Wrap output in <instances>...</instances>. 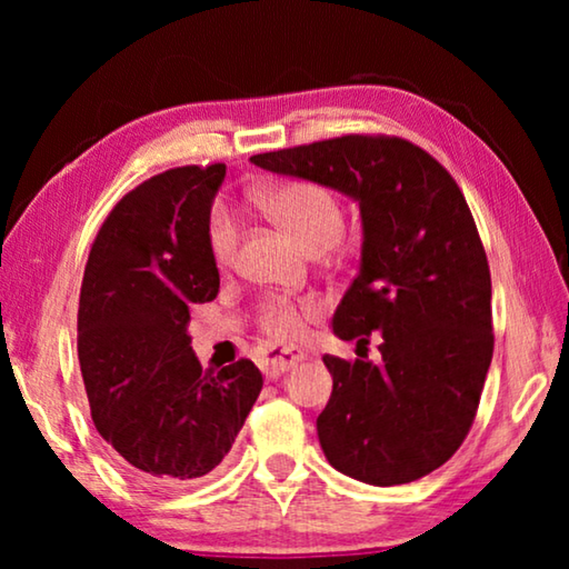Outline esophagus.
Here are the masks:
<instances>
[{"mask_svg":"<svg viewBox=\"0 0 569 569\" xmlns=\"http://www.w3.org/2000/svg\"><path fill=\"white\" fill-rule=\"evenodd\" d=\"M303 359L306 353L298 346H268V349L261 351V369L266 377H281V373L293 369Z\"/></svg>","mask_w":569,"mask_h":569,"instance_id":"34e87169","label":"esophagus"}]
</instances>
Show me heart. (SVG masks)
<instances>
[{
  "instance_id": "heart-1",
  "label": "heart",
  "mask_w": 569,
  "mask_h": 569,
  "mask_svg": "<svg viewBox=\"0 0 569 569\" xmlns=\"http://www.w3.org/2000/svg\"><path fill=\"white\" fill-rule=\"evenodd\" d=\"M266 213L286 230L303 250L331 248L343 230V210L331 190L319 182L293 180L268 190L261 198ZM210 253L218 263H228L238 246V223L226 208H216L208 226ZM316 311L313 301L296 306L291 301H271L263 306L261 323L276 339H293L301 333L303 319Z\"/></svg>"
}]
</instances>
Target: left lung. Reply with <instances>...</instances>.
<instances>
[{"mask_svg":"<svg viewBox=\"0 0 569 569\" xmlns=\"http://www.w3.org/2000/svg\"><path fill=\"white\" fill-rule=\"evenodd\" d=\"M273 176L319 182L359 206L361 261L331 329L381 361L323 356L333 391L316 419L341 475L393 487L455 455L492 363V281L455 178L399 138H346L253 156Z\"/></svg>","mask_w":569,"mask_h":569,"instance_id":"obj_1","label":"left lung"}]
</instances>
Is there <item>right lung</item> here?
Returning <instances> with one entry per match:
<instances>
[{"mask_svg":"<svg viewBox=\"0 0 569 569\" xmlns=\"http://www.w3.org/2000/svg\"><path fill=\"white\" fill-rule=\"evenodd\" d=\"M226 166L176 168L128 192L84 266L77 356L92 421L148 487L206 477L233 447L263 389L240 359L203 369L190 346L192 303L218 296L208 226Z\"/></svg>","mask_w":569,"mask_h":569,"instance_id":"1","label":"right lung"}]
</instances>
